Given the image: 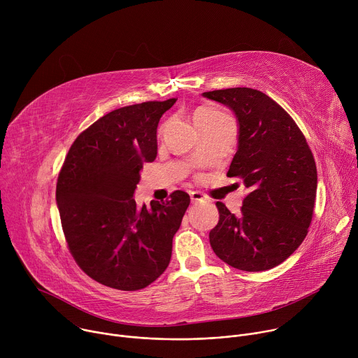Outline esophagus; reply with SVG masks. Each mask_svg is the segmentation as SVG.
<instances>
[{
	"mask_svg": "<svg viewBox=\"0 0 358 358\" xmlns=\"http://www.w3.org/2000/svg\"><path fill=\"white\" fill-rule=\"evenodd\" d=\"M189 196H191V202H192V203H198V202H202L203 199H206V195H203V194L199 192V191H192V192H189Z\"/></svg>",
	"mask_w": 358,
	"mask_h": 358,
	"instance_id": "esophagus-1",
	"label": "esophagus"
}]
</instances>
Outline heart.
<instances>
[{
    "label": "heart",
    "mask_w": 358,
    "mask_h": 358,
    "mask_svg": "<svg viewBox=\"0 0 358 358\" xmlns=\"http://www.w3.org/2000/svg\"><path fill=\"white\" fill-rule=\"evenodd\" d=\"M222 112L214 109V108H199L196 112H195V117H211V116H217V115H221Z\"/></svg>",
    "instance_id": "b5f03b06"
}]
</instances>
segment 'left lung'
I'll return each mask as SVG.
<instances>
[{"label": "left lung", "instance_id": "left-lung-1", "mask_svg": "<svg viewBox=\"0 0 358 358\" xmlns=\"http://www.w3.org/2000/svg\"><path fill=\"white\" fill-rule=\"evenodd\" d=\"M202 96L235 113L238 150L227 176L249 189L239 215L217 202L220 221L210 232L211 248L239 271L272 269L308 235L317 189L313 152L290 115L261 90L231 87Z\"/></svg>", "mask_w": 358, "mask_h": 358}]
</instances>
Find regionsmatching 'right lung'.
<instances>
[{
  "instance_id": "right-lung-1",
  "label": "right lung",
  "mask_w": 358,
  "mask_h": 358,
  "mask_svg": "<svg viewBox=\"0 0 358 358\" xmlns=\"http://www.w3.org/2000/svg\"><path fill=\"white\" fill-rule=\"evenodd\" d=\"M176 100L143 101L100 117L76 137L59 171L57 202L68 248L105 286L144 289L170 264L189 195L177 189L147 208L133 194L143 164L156 160L157 126Z\"/></svg>"
}]
</instances>
